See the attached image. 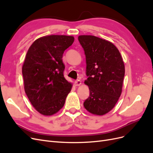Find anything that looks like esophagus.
Wrapping results in <instances>:
<instances>
[{
    "label": "esophagus",
    "mask_w": 153,
    "mask_h": 153,
    "mask_svg": "<svg viewBox=\"0 0 153 153\" xmlns=\"http://www.w3.org/2000/svg\"><path fill=\"white\" fill-rule=\"evenodd\" d=\"M81 84H82V82L80 80H77L75 82V84L76 86H79V85H81Z\"/></svg>",
    "instance_id": "obj_1"
}]
</instances>
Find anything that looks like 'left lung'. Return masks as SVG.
Here are the masks:
<instances>
[{
	"label": "left lung",
	"instance_id": "8db88e82",
	"mask_svg": "<svg viewBox=\"0 0 153 153\" xmlns=\"http://www.w3.org/2000/svg\"><path fill=\"white\" fill-rule=\"evenodd\" d=\"M78 41L85 54L88 78L84 83L90 91L84 106L91 114L103 115L114 107L122 93L124 61L109 41L91 35L79 36Z\"/></svg>",
	"mask_w": 153,
	"mask_h": 153
}]
</instances>
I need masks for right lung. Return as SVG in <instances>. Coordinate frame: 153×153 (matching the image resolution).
I'll list each match as a JSON object with an SVG mask.
<instances>
[{"label":"right lung","instance_id":"1","mask_svg":"<svg viewBox=\"0 0 153 153\" xmlns=\"http://www.w3.org/2000/svg\"><path fill=\"white\" fill-rule=\"evenodd\" d=\"M73 36L50 35L34 41L22 66L24 89L32 105L43 115L58 112L65 103L72 84L63 75L62 55Z\"/></svg>","mask_w":153,"mask_h":153}]
</instances>
